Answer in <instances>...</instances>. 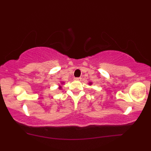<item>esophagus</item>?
<instances>
[{
    "mask_svg": "<svg viewBox=\"0 0 151 151\" xmlns=\"http://www.w3.org/2000/svg\"><path fill=\"white\" fill-rule=\"evenodd\" d=\"M75 80H76V81H81V78H75Z\"/></svg>",
    "mask_w": 151,
    "mask_h": 151,
    "instance_id": "34e87169",
    "label": "esophagus"
}]
</instances>
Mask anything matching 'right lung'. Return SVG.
Segmentation results:
<instances>
[{
	"label": "right lung",
	"mask_w": 151,
	"mask_h": 151,
	"mask_svg": "<svg viewBox=\"0 0 151 151\" xmlns=\"http://www.w3.org/2000/svg\"><path fill=\"white\" fill-rule=\"evenodd\" d=\"M60 88H61V87H60Z\"/></svg>",
	"instance_id": "right-lung-1"
}]
</instances>
